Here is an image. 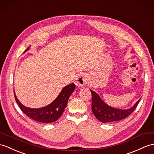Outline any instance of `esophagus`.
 <instances>
[{"label": "esophagus", "instance_id": "34e87169", "mask_svg": "<svg viewBox=\"0 0 154 154\" xmlns=\"http://www.w3.org/2000/svg\"><path fill=\"white\" fill-rule=\"evenodd\" d=\"M87 83V79L83 74L79 75L76 79V85L78 87H83Z\"/></svg>", "mask_w": 154, "mask_h": 154}]
</instances>
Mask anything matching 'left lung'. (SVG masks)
Segmentation results:
<instances>
[{
	"mask_svg": "<svg viewBox=\"0 0 154 154\" xmlns=\"http://www.w3.org/2000/svg\"><path fill=\"white\" fill-rule=\"evenodd\" d=\"M92 94V111L95 117L102 123L113 122L126 118L133 112L140 99L132 108L127 109H119L112 108L103 102L97 93L90 90Z\"/></svg>",
	"mask_w": 154,
	"mask_h": 154,
	"instance_id": "obj_1",
	"label": "left lung"
}]
</instances>
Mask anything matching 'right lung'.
I'll list each match as a JSON object with an SVG mask.
<instances>
[{
    "label": "right lung",
    "instance_id": "obj_1",
    "mask_svg": "<svg viewBox=\"0 0 154 154\" xmlns=\"http://www.w3.org/2000/svg\"><path fill=\"white\" fill-rule=\"evenodd\" d=\"M29 49V47L24 52H26ZM75 88V85L74 83L67 85L62 89L55 100H54L51 103L43 108L35 109L27 108L21 104V102L17 100L15 92H14V93L16 101L20 108L26 116L38 122L49 123L54 122L62 116L64 109L66 108L67 104V101L69 96L74 91Z\"/></svg>",
    "mask_w": 154,
    "mask_h": 154
}]
</instances>
